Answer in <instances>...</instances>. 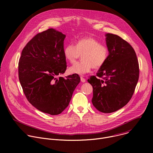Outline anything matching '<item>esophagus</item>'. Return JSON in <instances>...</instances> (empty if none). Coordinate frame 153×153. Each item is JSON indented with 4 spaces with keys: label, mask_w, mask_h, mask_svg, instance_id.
Returning a JSON list of instances; mask_svg holds the SVG:
<instances>
[{
    "label": "esophagus",
    "mask_w": 153,
    "mask_h": 153,
    "mask_svg": "<svg viewBox=\"0 0 153 153\" xmlns=\"http://www.w3.org/2000/svg\"><path fill=\"white\" fill-rule=\"evenodd\" d=\"M80 80H81V82H85V81H86V79L83 77H82V76H81L80 77Z\"/></svg>",
    "instance_id": "1"
}]
</instances>
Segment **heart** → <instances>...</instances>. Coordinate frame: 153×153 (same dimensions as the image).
<instances>
[{"instance_id":"1","label":"heart","mask_w":153,"mask_h":153,"mask_svg":"<svg viewBox=\"0 0 153 153\" xmlns=\"http://www.w3.org/2000/svg\"><path fill=\"white\" fill-rule=\"evenodd\" d=\"M79 53H82V60L69 68L71 74L83 75L90 73L93 68L99 69L106 61L109 50L107 46L90 36L80 38L76 41V45L69 43L63 49L65 59L71 63L76 61Z\"/></svg>"}]
</instances>
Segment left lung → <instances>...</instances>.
Instances as JSON below:
<instances>
[{
	"instance_id": "8db88e82",
	"label": "left lung",
	"mask_w": 153,
	"mask_h": 153,
	"mask_svg": "<svg viewBox=\"0 0 153 153\" xmlns=\"http://www.w3.org/2000/svg\"><path fill=\"white\" fill-rule=\"evenodd\" d=\"M108 59L88 82L92 85L93 105L102 113H111L126 105L132 97L139 76L134 50L117 35L105 34Z\"/></svg>"
}]
</instances>
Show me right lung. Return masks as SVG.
<instances>
[{"instance_id": "obj_1", "label": "right lung", "mask_w": 153, "mask_h": 153, "mask_svg": "<svg viewBox=\"0 0 153 153\" xmlns=\"http://www.w3.org/2000/svg\"><path fill=\"white\" fill-rule=\"evenodd\" d=\"M65 37L53 28L38 33L27 43L19 62V79L27 100L38 110L53 116L68 106L80 81L75 74L57 78L67 69Z\"/></svg>"}]
</instances>
